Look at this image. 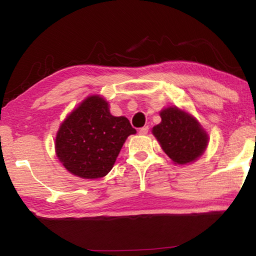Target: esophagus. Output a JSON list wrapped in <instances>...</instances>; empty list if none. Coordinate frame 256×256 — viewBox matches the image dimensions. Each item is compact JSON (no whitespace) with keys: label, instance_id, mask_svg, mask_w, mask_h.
I'll return each instance as SVG.
<instances>
[{"label":"esophagus","instance_id":"obj_1","mask_svg":"<svg viewBox=\"0 0 256 256\" xmlns=\"http://www.w3.org/2000/svg\"><path fill=\"white\" fill-rule=\"evenodd\" d=\"M149 131V128L148 126H144L138 130V134H141V136H146V134H148Z\"/></svg>","mask_w":256,"mask_h":256}]
</instances>
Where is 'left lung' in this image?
Returning <instances> with one entry per match:
<instances>
[{
  "label": "left lung",
  "instance_id": "8db88e82",
  "mask_svg": "<svg viewBox=\"0 0 256 256\" xmlns=\"http://www.w3.org/2000/svg\"><path fill=\"white\" fill-rule=\"evenodd\" d=\"M162 122L152 128V134L162 149L175 164H188L204 154L209 136L198 120L177 106L160 110Z\"/></svg>",
  "mask_w": 256,
  "mask_h": 256
}]
</instances>
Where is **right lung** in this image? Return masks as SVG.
<instances>
[{"label":"right lung","mask_w":256,"mask_h":256,"mask_svg":"<svg viewBox=\"0 0 256 256\" xmlns=\"http://www.w3.org/2000/svg\"><path fill=\"white\" fill-rule=\"evenodd\" d=\"M136 133L126 118L110 114L105 98L92 94L60 123L55 152L71 174L100 178L110 172L128 136Z\"/></svg>","instance_id":"1"}]
</instances>
